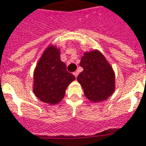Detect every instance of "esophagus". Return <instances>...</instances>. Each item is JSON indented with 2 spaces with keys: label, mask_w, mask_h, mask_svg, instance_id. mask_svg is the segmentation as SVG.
Returning a JSON list of instances; mask_svg holds the SVG:
<instances>
[{
  "label": "esophagus",
  "mask_w": 146,
  "mask_h": 146,
  "mask_svg": "<svg viewBox=\"0 0 146 146\" xmlns=\"http://www.w3.org/2000/svg\"><path fill=\"white\" fill-rule=\"evenodd\" d=\"M78 71H75V72H74V73H73V75H74V76H75V77H77V75H78Z\"/></svg>",
  "instance_id": "obj_1"
}]
</instances>
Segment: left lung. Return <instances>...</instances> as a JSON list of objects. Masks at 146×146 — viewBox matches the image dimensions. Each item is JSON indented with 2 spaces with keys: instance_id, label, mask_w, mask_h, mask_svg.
I'll return each instance as SVG.
<instances>
[{
  "instance_id": "left-lung-1",
  "label": "left lung",
  "mask_w": 146,
  "mask_h": 146,
  "mask_svg": "<svg viewBox=\"0 0 146 146\" xmlns=\"http://www.w3.org/2000/svg\"><path fill=\"white\" fill-rule=\"evenodd\" d=\"M80 65L84 70L77 76L84 94L90 101L106 100L115 90V74L110 63L98 50L86 52Z\"/></svg>"
}]
</instances>
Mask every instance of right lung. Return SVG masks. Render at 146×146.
<instances>
[{
    "mask_svg": "<svg viewBox=\"0 0 146 146\" xmlns=\"http://www.w3.org/2000/svg\"><path fill=\"white\" fill-rule=\"evenodd\" d=\"M75 77L69 73L60 60V50L50 45L44 50L33 73V93L41 102L50 105L59 103Z\"/></svg>",
    "mask_w": 146,
    "mask_h": 146,
    "instance_id": "right-lung-1",
    "label": "right lung"
}]
</instances>
